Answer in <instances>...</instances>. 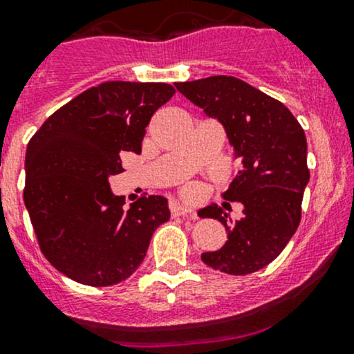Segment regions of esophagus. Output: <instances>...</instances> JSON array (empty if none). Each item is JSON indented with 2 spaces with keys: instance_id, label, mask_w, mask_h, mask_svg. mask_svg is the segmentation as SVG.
<instances>
[{
  "instance_id": "1",
  "label": "esophagus",
  "mask_w": 354,
  "mask_h": 354,
  "mask_svg": "<svg viewBox=\"0 0 354 354\" xmlns=\"http://www.w3.org/2000/svg\"><path fill=\"white\" fill-rule=\"evenodd\" d=\"M170 212H172V216H189V218H192V219L197 218L191 209L182 206V204H178V203L170 204Z\"/></svg>"
}]
</instances>
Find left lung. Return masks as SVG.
I'll return each instance as SVG.
<instances>
[{
	"label": "left lung",
	"instance_id": "obj_1",
	"mask_svg": "<svg viewBox=\"0 0 354 354\" xmlns=\"http://www.w3.org/2000/svg\"><path fill=\"white\" fill-rule=\"evenodd\" d=\"M176 87L223 124L243 163L223 194L243 204V218L233 221L216 204L201 209V218L218 219L227 231L223 248L201 258L230 275L258 272L282 253L299 227L310 177L306 133L287 106L241 79L211 75Z\"/></svg>",
	"mask_w": 354,
	"mask_h": 354
}]
</instances>
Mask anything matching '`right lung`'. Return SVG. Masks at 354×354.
<instances>
[{
    "instance_id": "1",
    "label": "right lung",
    "mask_w": 354,
    "mask_h": 354,
    "mask_svg": "<svg viewBox=\"0 0 354 354\" xmlns=\"http://www.w3.org/2000/svg\"><path fill=\"white\" fill-rule=\"evenodd\" d=\"M174 94L163 82H102L57 109L28 142L30 221L44 257L75 282L127 280L169 221L165 197H142L124 209L108 178L123 172L121 155L142 151L151 116Z\"/></svg>"
}]
</instances>
